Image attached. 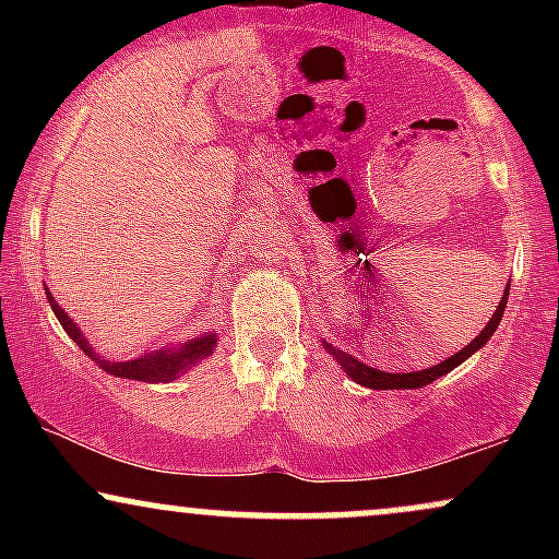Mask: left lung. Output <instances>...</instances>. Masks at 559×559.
<instances>
[{"label": "left lung", "instance_id": "1", "mask_svg": "<svg viewBox=\"0 0 559 559\" xmlns=\"http://www.w3.org/2000/svg\"><path fill=\"white\" fill-rule=\"evenodd\" d=\"M362 294L365 292L360 288V297H362ZM507 297H510V284H507L502 299H499L497 310H493V316H491L489 323H486V329L480 331L478 336L465 346V349H460L457 355H452V357H449V360L433 365V368H428V370H415V373H383V370L370 368V365L360 362V360H357V357L346 355V352L336 349V346H331V344H325V342H323V346H325V349H329V355H333V360H336L346 370V376H349L352 381L360 383V386H368V389H423V386H428V383H431V381H436V378H441L444 373H449V370L457 368V365L465 362L467 357L473 355V352H478L480 346L489 342L491 333L497 331L499 320H502V316H504Z\"/></svg>", "mask_w": 559, "mask_h": 559}]
</instances>
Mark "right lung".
Returning a JSON list of instances; mask_svg holds the SVG:
<instances>
[{
	"label": "right lung",
	"instance_id": "add662e5",
	"mask_svg": "<svg viewBox=\"0 0 559 559\" xmlns=\"http://www.w3.org/2000/svg\"><path fill=\"white\" fill-rule=\"evenodd\" d=\"M47 299L49 305H52V312L60 320V325L66 329V333L70 338H73L75 344L81 346L83 352H86L92 360L99 365L105 373H110L115 378H128V381H144V383H168V381H176L178 376H183L186 370L194 368L199 360H207L210 355H213L215 344H217V336L215 333H202V336H194L189 338L186 344H178V346H170V349H157V352H146V355L141 357H133V360H126V362H115V360H102L99 355L92 349V344L83 338V333L79 325L70 320V316L66 310H62L60 305H57L52 294L47 292Z\"/></svg>",
	"mask_w": 559,
	"mask_h": 559
}]
</instances>
